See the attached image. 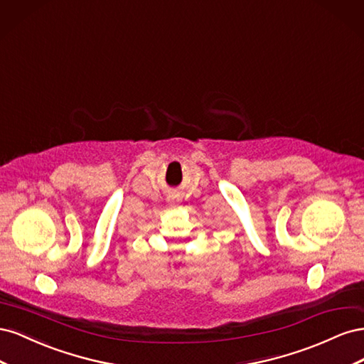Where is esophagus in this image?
Listing matches in <instances>:
<instances>
[{
  "instance_id": "34e87169",
  "label": "esophagus",
  "mask_w": 364,
  "mask_h": 364,
  "mask_svg": "<svg viewBox=\"0 0 364 364\" xmlns=\"http://www.w3.org/2000/svg\"><path fill=\"white\" fill-rule=\"evenodd\" d=\"M168 203H170L171 206H174V205H176V200H174V199H168Z\"/></svg>"
}]
</instances>
